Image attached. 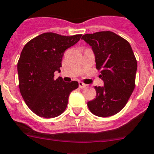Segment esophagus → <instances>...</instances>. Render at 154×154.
Wrapping results in <instances>:
<instances>
[{
  "label": "esophagus",
  "instance_id": "34e87169",
  "mask_svg": "<svg viewBox=\"0 0 154 154\" xmlns=\"http://www.w3.org/2000/svg\"><path fill=\"white\" fill-rule=\"evenodd\" d=\"M79 88L83 89V88H85V87H86V86H87V85L85 84V83H83L82 82H79Z\"/></svg>",
  "mask_w": 154,
  "mask_h": 154
}]
</instances>
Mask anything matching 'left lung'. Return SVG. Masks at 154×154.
<instances>
[{
	"label": "left lung",
	"mask_w": 154,
	"mask_h": 154,
	"mask_svg": "<svg viewBox=\"0 0 154 154\" xmlns=\"http://www.w3.org/2000/svg\"><path fill=\"white\" fill-rule=\"evenodd\" d=\"M82 39L94 53L103 86H94L96 98L87 102L90 111L100 117L118 113L128 103L135 86L137 60L128 41L112 31L86 34Z\"/></svg>",
	"instance_id": "left-lung-1"
}]
</instances>
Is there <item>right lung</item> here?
I'll list each match as a JSON object with an SVG mask.
<instances>
[{
    "instance_id": "obj_1",
    "label": "right lung",
    "mask_w": 154,
    "mask_h": 154,
    "mask_svg": "<svg viewBox=\"0 0 154 154\" xmlns=\"http://www.w3.org/2000/svg\"><path fill=\"white\" fill-rule=\"evenodd\" d=\"M81 36L44 33L28 42L21 52L17 63L20 94L29 109L41 117L63 113L70 94L79 87L77 81L65 82L61 77L55 79L54 72H60L63 53Z\"/></svg>"
}]
</instances>
